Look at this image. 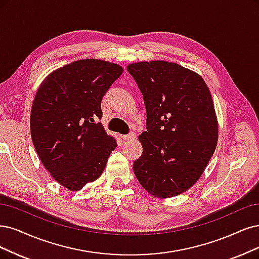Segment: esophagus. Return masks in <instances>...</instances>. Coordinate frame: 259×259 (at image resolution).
<instances>
[{
	"label": "esophagus",
	"mask_w": 259,
	"mask_h": 259,
	"mask_svg": "<svg viewBox=\"0 0 259 259\" xmlns=\"http://www.w3.org/2000/svg\"><path fill=\"white\" fill-rule=\"evenodd\" d=\"M137 136L135 135V133H130V135H127V136H121V139L123 141H133L136 140Z\"/></svg>",
	"instance_id": "esophagus-1"
}]
</instances>
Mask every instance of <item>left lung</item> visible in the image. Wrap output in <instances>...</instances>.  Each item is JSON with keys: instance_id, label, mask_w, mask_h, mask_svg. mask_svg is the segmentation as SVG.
Segmentation results:
<instances>
[{"instance_id": "left-lung-1", "label": "left lung", "mask_w": 259, "mask_h": 259, "mask_svg": "<svg viewBox=\"0 0 259 259\" xmlns=\"http://www.w3.org/2000/svg\"><path fill=\"white\" fill-rule=\"evenodd\" d=\"M127 68L147 112L136 177L152 196H177L199 179L215 150L219 123L211 94L197 72L173 62H137Z\"/></svg>"}]
</instances>
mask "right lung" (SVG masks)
Wrapping results in <instances>:
<instances>
[{
    "mask_svg": "<svg viewBox=\"0 0 259 259\" xmlns=\"http://www.w3.org/2000/svg\"><path fill=\"white\" fill-rule=\"evenodd\" d=\"M123 68L112 62L84 59L48 74L31 110V137L42 165L57 183L79 191L97 180L117 143L95 119L101 100Z\"/></svg>",
    "mask_w": 259,
    "mask_h": 259,
    "instance_id": "add662e5",
    "label": "right lung"
}]
</instances>
